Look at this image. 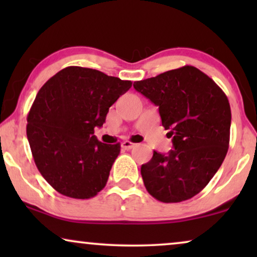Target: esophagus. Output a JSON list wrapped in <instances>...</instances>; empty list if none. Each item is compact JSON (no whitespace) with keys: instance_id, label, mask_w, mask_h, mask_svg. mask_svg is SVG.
Instances as JSON below:
<instances>
[{"instance_id":"34e87169","label":"esophagus","mask_w":257,"mask_h":257,"mask_svg":"<svg viewBox=\"0 0 257 257\" xmlns=\"http://www.w3.org/2000/svg\"><path fill=\"white\" fill-rule=\"evenodd\" d=\"M135 146H136V144L132 143V142H130V140H125V142L121 144V147L124 150H131L132 147H135Z\"/></svg>"}]
</instances>
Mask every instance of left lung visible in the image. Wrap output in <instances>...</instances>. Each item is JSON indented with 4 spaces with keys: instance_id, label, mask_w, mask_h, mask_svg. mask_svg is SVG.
Wrapping results in <instances>:
<instances>
[{
    "instance_id": "8db88e82",
    "label": "left lung",
    "mask_w": 257,
    "mask_h": 257,
    "mask_svg": "<svg viewBox=\"0 0 257 257\" xmlns=\"http://www.w3.org/2000/svg\"><path fill=\"white\" fill-rule=\"evenodd\" d=\"M159 107L174 150L153 152L142 165L147 192L165 203L181 202L206 187L226 158L231 112L228 98L206 73L191 65L133 84Z\"/></svg>"
}]
</instances>
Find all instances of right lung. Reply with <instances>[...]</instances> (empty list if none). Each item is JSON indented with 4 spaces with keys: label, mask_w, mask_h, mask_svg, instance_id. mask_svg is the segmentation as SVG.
<instances>
[{
    "label": "right lung",
    "mask_w": 257,
    "mask_h": 257,
    "mask_svg": "<svg viewBox=\"0 0 257 257\" xmlns=\"http://www.w3.org/2000/svg\"><path fill=\"white\" fill-rule=\"evenodd\" d=\"M131 80L82 66L52 76L28 114L27 137L35 164L48 184L73 199H90L106 185L120 144L98 142L108 108Z\"/></svg>",
    "instance_id": "add662e5"
}]
</instances>
